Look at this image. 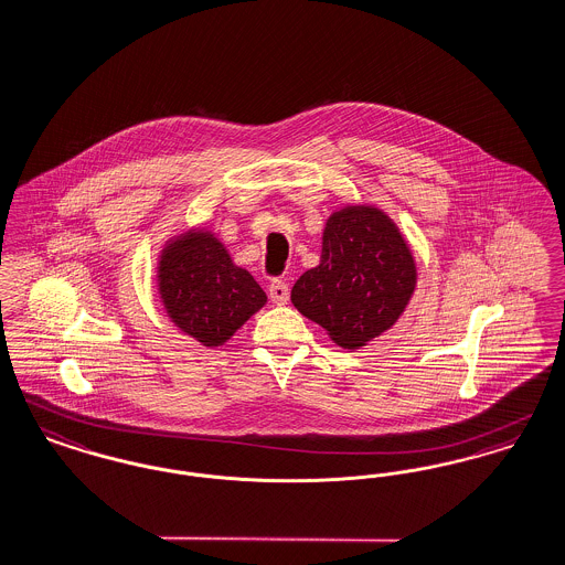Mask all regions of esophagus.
I'll return each mask as SVG.
<instances>
[{
	"instance_id": "esophagus-1",
	"label": "esophagus",
	"mask_w": 565,
	"mask_h": 565,
	"mask_svg": "<svg viewBox=\"0 0 565 565\" xmlns=\"http://www.w3.org/2000/svg\"><path fill=\"white\" fill-rule=\"evenodd\" d=\"M269 299L276 303V306H285L289 301V287L287 282L282 280H274L269 285Z\"/></svg>"
}]
</instances>
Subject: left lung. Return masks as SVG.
<instances>
[{
    "label": "left lung",
    "mask_w": 565,
    "mask_h": 565,
    "mask_svg": "<svg viewBox=\"0 0 565 565\" xmlns=\"http://www.w3.org/2000/svg\"><path fill=\"white\" fill-rule=\"evenodd\" d=\"M415 255L385 210L347 204L327 216L321 262L291 289L297 310L355 351L404 315L416 289Z\"/></svg>",
    "instance_id": "1"
}]
</instances>
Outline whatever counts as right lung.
Listing matches in <instances>:
<instances>
[{"label": "right lung", "instance_id": "right-lung-1", "mask_svg": "<svg viewBox=\"0 0 565 565\" xmlns=\"http://www.w3.org/2000/svg\"><path fill=\"white\" fill-rule=\"evenodd\" d=\"M154 282L168 319L209 349L223 347L268 301L250 271L236 266L223 239L204 225L166 239Z\"/></svg>", "mask_w": 565, "mask_h": 565}]
</instances>
